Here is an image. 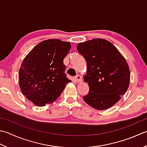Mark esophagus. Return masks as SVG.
<instances>
[{
	"label": "esophagus",
	"mask_w": 147,
	"mask_h": 147,
	"mask_svg": "<svg viewBox=\"0 0 147 147\" xmlns=\"http://www.w3.org/2000/svg\"><path fill=\"white\" fill-rule=\"evenodd\" d=\"M74 80H75L76 82H80L82 80V76L79 75V74H77V75L74 77Z\"/></svg>",
	"instance_id": "1"
}]
</instances>
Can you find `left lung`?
<instances>
[{"label":"left lung","mask_w":147,"mask_h":147,"mask_svg":"<svg viewBox=\"0 0 147 147\" xmlns=\"http://www.w3.org/2000/svg\"><path fill=\"white\" fill-rule=\"evenodd\" d=\"M77 49L87 65L84 81L89 92L83 100L96 110L110 108L129 87L130 70L125 58L111 42L100 38L79 43Z\"/></svg>","instance_id":"obj_1"}]
</instances>
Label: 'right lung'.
Instances as JSON below:
<instances>
[{"label":"right lung","instance_id":"right-lung-1","mask_svg":"<svg viewBox=\"0 0 147 147\" xmlns=\"http://www.w3.org/2000/svg\"><path fill=\"white\" fill-rule=\"evenodd\" d=\"M69 42L57 39L37 45L23 60L19 70V85L23 94L37 106L54 102L69 80L64 59L71 49Z\"/></svg>","mask_w":147,"mask_h":147}]
</instances>
